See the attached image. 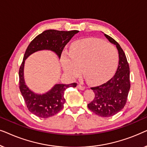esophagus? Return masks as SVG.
Returning a JSON list of instances; mask_svg holds the SVG:
<instances>
[{"instance_id":"1","label":"esophagus","mask_w":147,"mask_h":147,"mask_svg":"<svg viewBox=\"0 0 147 147\" xmlns=\"http://www.w3.org/2000/svg\"><path fill=\"white\" fill-rule=\"evenodd\" d=\"M77 88L79 90H84V89H85V87H84V86H82L81 85H78L77 86Z\"/></svg>"}]
</instances>
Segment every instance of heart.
Wrapping results in <instances>:
<instances>
[{"mask_svg": "<svg viewBox=\"0 0 147 147\" xmlns=\"http://www.w3.org/2000/svg\"><path fill=\"white\" fill-rule=\"evenodd\" d=\"M118 63V53L113 45L98 39H85L74 43L69 54L62 56L65 73L72 78L83 73L92 84L104 83L111 78Z\"/></svg>", "mask_w": 147, "mask_h": 147, "instance_id": "b5f03b06", "label": "heart"}]
</instances>
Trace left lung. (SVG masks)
I'll return each mask as SVG.
<instances>
[{
	"label": "left lung",
	"mask_w": 147,
	"mask_h": 147,
	"mask_svg": "<svg viewBox=\"0 0 147 147\" xmlns=\"http://www.w3.org/2000/svg\"><path fill=\"white\" fill-rule=\"evenodd\" d=\"M110 43L116 46L119 62L116 74L102 85L91 88L95 94L94 100L88 104L89 109L102 117H110L124 107L130 88V68L125 53L119 44L109 35L104 34Z\"/></svg>",
	"instance_id": "obj_1"
}]
</instances>
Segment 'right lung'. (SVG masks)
Wrapping results in <instances>:
<instances>
[{
    "label": "right lung",
    "instance_id": "obj_1",
    "mask_svg": "<svg viewBox=\"0 0 147 147\" xmlns=\"http://www.w3.org/2000/svg\"><path fill=\"white\" fill-rule=\"evenodd\" d=\"M78 32L79 31L76 30L69 31L46 30L37 35L26 49L23 62L19 68V88L28 110L38 117L47 118L57 114L63 108L65 102L64 98L65 90L69 87H76L77 84H55L45 94H36L25 84L24 79L25 60L31 54L41 50L53 51L60 59L64 47Z\"/></svg>",
    "mask_w": 147,
    "mask_h": 147
}]
</instances>
